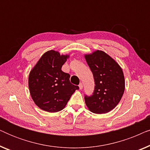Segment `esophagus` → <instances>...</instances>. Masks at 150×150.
Listing matches in <instances>:
<instances>
[{"label": "esophagus", "instance_id": "1", "mask_svg": "<svg viewBox=\"0 0 150 150\" xmlns=\"http://www.w3.org/2000/svg\"><path fill=\"white\" fill-rule=\"evenodd\" d=\"M79 86V89H80L81 90L82 89H83V84H82V83H80Z\"/></svg>", "mask_w": 150, "mask_h": 150}]
</instances>
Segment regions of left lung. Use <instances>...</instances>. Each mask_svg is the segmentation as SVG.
Masks as SVG:
<instances>
[{"label": "left lung", "instance_id": "left-lung-1", "mask_svg": "<svg viewBox=\"0 0 150 150\" xmlns=\"http://www.w3.org/2000/svg\"><path fill=\"white\" fill-rule=\"evenodd\" d=\"M85 60L93 73L95 89L91 96H85L90 111L103 114L115 108L125 90L124 72L120 65L102 50L85 54Z\"/></svg>", "mask_w": 150, "mask_h": 150}]
</instances>
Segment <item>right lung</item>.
<instances>
[{"label": "right lung", "instance_id": "right-lung-1", "mask_svg": "<svg viewBox=\"0 0 150 150\" xmlns=\"http://www.w3.org/2000/svg\"><path fill=\"white\" fill-rule=\"evenodd\" d=\"M69 54L48 50L39 59L28 76L30 96L39 108L49 112L63 110L78 86L69 81V74L61 70Z\"/></svg>", "mask_w": 150, "mask_h": 150}]
</instances>
